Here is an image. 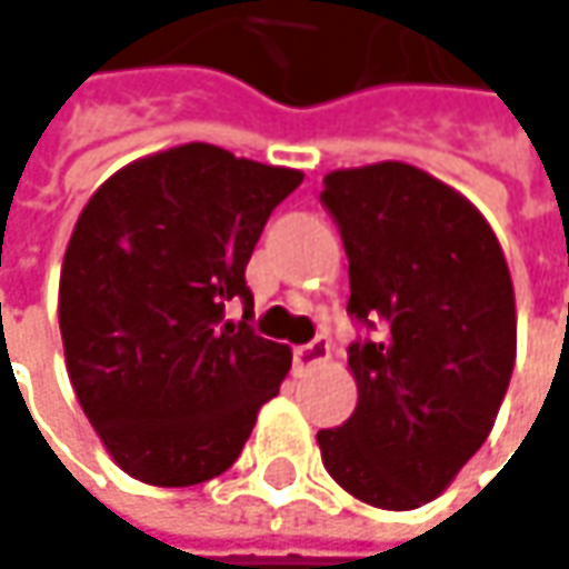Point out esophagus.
I'll list each match as a JSON object with an SVG mask.
<instances>
[{
	"mask_svg": "<svg viewBox=\"0 0 569 569\" xmlns=\"http://www.w3.org/2000/svg\"><path fill=\"white\" fill-rule=\"evenodd\" d=\"M327 359H330V337L327 333H320L317 340L295 349V369L298 372H307V369H313V366H320Z\"/></svg>",
	"mask_w": 569,
	"mask_h": 569,
	"instance_id": "esophagus-1",
	"label": "esophagus"
}]
</instances>
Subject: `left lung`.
Returning a JSON list of instances; mask_svg holds the SVG:
<instances>
[{"label":"left lung","mask_w":569,"mask_h":569,"mask_svg":"<svg viewBox=\"0 0 569 569\" xmlns=\"http://www.w3.org/2000/svg\"><path fill=\"white\" fill-rule=\"evenodd\" d=\"M349 259V313L382 337L349 346L359 388L317 433L327 472L388 511L437 499L496 425L515 369V291L486 217L405 161L323 178Z\"/></svg>","instance_id":"left-lung-1"}]
</instances>
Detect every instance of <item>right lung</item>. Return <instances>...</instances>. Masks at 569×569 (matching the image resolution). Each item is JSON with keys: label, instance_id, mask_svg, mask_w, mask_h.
<instances>
[{"label": "right lung", "instance_id": "add662e5", "mask_svg": "<svg viewBox=\"0 0 569 569\" xmlns=\"http://www.w3.org/2000/svg\"><path fill=\"white\" fill-rule=\"evenodd\" d=\"M305 181L295 168L207 142L116 171L87 200L61 268L70 386L109 457L164 489L232 467L291 349L226 320L252 291L246 264L271 210Z\"/></svg>", "mask_w": 569, "mask_h": 569}]
</instances>
